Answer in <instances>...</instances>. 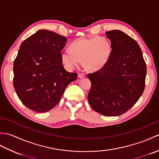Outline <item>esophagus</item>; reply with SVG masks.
<instances>
[{"instance_id":"obj_1","label":"esophagus","mask_w":159,"mask_h":159,"mask_svg":"<svg viewBox=\"0 0 159 159\" xmlns=\"http://www.w3.org/2000/svg\"><path fill=\"white\" fill-rule=\"evenodd\" d=\"M78 76H79V78H80V79H82V78H84L85 76V74L83 73H79V74H78Z\"/></svg>"}]
</instances>
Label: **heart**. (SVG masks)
Returning a JSON list of instances; mask_svg holds the SVG:
<instances>
[{
	"label": "heart",
	"mask_w": 159,
	"mask_h": 159,
	"mask_svg": "<svg viewBox=\"0 0 159 159\" xmlns=\"http://www.w3.org/2000/svg\"><path fill=\"white\" fill-rule=\"evenodd\" d=\"M112 43L106 37L82 38L72 42L70 49H63L61 58L67 70H72L81 63L87 70L98 71L105 66L112 54Z\"/></svg>",
	"instance_id": "obj_1"
}]
</instances>
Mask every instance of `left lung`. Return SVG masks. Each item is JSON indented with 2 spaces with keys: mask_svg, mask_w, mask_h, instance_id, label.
Listing matches in <instances>:
<instances>
[{
  "mask_svg": "<svg viewBox=\"0 0 159 159\" xmlns=\"http://www.w3.org/2000/svg\"><path fill=\"white\" fill-rule=\"evenodd\" d=\"M106 35L112 43V54L105 66L87 75L92 83L87 98L96 112L117 116L129 110L142 95L146 64L135 40L120 30Z\"/></svg>",
  "mask_w": 159,
  "mask_h": 159,
  "instance_id": "8db88e82",
  "label": "left lung"
}]
</instances>
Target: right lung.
Returning <instances> with one entry per match:
<instances>
[{
    "mask_svg": "<svg viewBox=\"0 0 159 159\" xmlns=\"http://www.w3.org/2000/svg\"><path fill=\"white\" fill-rule=\"evenodd\" d=\"M64 36L39 30L20 45L13 62V87L20 100L31 110L45 113L55 107L77 74L64 68L61 52Z\"/></svg>",
    "mask_w": 159,
    "mask_h": 159,
    "instance_id": "add662e5",
    "label": "right lung"
}]
</instances>
